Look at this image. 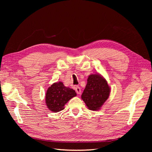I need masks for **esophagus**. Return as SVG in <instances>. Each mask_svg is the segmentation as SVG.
<instances>
[{
  "label": "esophagus",
  "mask_w": 152,
  "mask_h": 152,
  "mask_svg": "<svg viewBox=\"0 0 152 152\" xmlns=\"http://www.w3.org/2000/svg\"><path fill=\"white\" fill-rule=\"evenodd\" d=\"M75 91H76V93H77V94H80L81 93V90H80V87H79V86H76L75 87Z\"/></svg>",
  "instance_id": "34e87169"
}]
</instances>
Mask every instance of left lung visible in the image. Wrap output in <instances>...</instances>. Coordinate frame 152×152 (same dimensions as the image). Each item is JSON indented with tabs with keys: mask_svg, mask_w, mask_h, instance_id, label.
Instances as JSON below:
<instances>
[{
	"mask_svg": "<svg viewBox=\"0 0 152 152\" xmlns=\"http://www.w3.org/2000/svg\"><path fill=\"white\" fill-rule=\"evenodd\" d=\"M110 88L105 79L99 73L91 74L81 98L89 110H98L109 97Z\"/></svg>",
	"mask_w": 152,
	"mask_h": 152,
	"instance_id": "1",
	"label": "left lung"
}]
</instances>
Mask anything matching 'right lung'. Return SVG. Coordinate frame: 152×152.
Instances as JSON below:
<instances>
[{
    "label": "right lung",
    "instance_id": "add662e5",
    "mask_svg": "<svg viewBox=\"0 0 152 152\" xmlns=\"http://www.w3.org/2000/svg\"><path fill=\"white\" fill-rule=\"evenodd\" d=\"M76 95L74 90L65 87L61 82H55L47 90L45 103L50 111L56 113L65 108V104Z\"/></svg>",
    "mask_w": 152,
    "mask_h": 152
}]
</instances>
